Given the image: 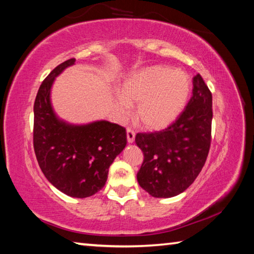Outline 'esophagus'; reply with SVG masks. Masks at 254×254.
I'll return each mask as SVG.
<instances>
[{"label": "esophagus", "mask_w": 254, "mask_h": 254, "mask_svg": "<svg viewBox=\"0 0 254 254\" xmlns=\"http://www.w3.org/2000/svg\"><path fill=\"white\" fill-rule=\"evenodd\" d=\"M127 142L128 143H132L133 141L135 139V132L132 130V128L127 127Z\"/></svg>", "instance_id": "1"}]
</instances>
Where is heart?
Returning <instances> with one entry per match:
<instances>
[{"label":"heart","mask_w":254,"mask_h":254,"mask_svg":"<svg viewBox=\"0 0 254 254\" xmlns=\"http://www.w3.org/2000/svg\"><path fill=\"white\" fill-rule=\"evenodd\" d=\"M190 94L191 79L186 71L152 65L131 72L124 79L115 109L121 117H127L128 105H137V122L147 130H162L178 119Z\"/></svg>","instance_id":"1"}]
</instances>
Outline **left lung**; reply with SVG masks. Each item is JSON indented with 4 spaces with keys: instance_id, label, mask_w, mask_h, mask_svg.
Returning <instances> with one entry per match:
<instances>
[{
    "instance_id": "8db88e82",
    "label": "left lung",
    "mask_w": 254,
    "mask_h": 254,
    "mask_svg": "<svg viewBox=\"0 0 254 254\" xmlns=\"http://www.w3.org/2000/svg\"><path fill=\"white\" fill-rule=\"evenodd\" d=\"M183 113L161 131L137 133L143 152L137 183L157 198L180 194L194 183L207 159L212 141V93L199 74Z\"/></svg>"
}]
</instances>
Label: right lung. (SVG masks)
<instances>
[{"instance_id": "1", "label": "right lung", "mask_w": 254, "mask_h": 254, "mask_svg": "<svg viewBox=\"0 0 254 254\" xmlns=\"http://www.w3.org/2000/svg\"><path fill=\"white\" fill-rule=\"evenodd\" d=\"M75 58L58 65L42 81L34 101L33 148L46 178L64 194L89 197L104 187L109 168L127 145L126 128L107 121L69 126L59 121L50 103L55 77Z\"/></svg>"}]
</instances>
